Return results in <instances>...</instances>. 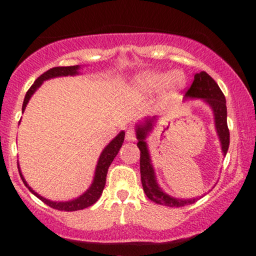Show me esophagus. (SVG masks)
Instances as JSON below:
<instances>
[{
    "mask_svg": "<svg viewBox=\"0 0 256 256\" xmlns=\"http://www.w3.org/2000/svg\"><path fill=\"white\" fill-rule=\"evenodd\" d=\"M125 140L128 142H134L136 140V134H134V130H128L125 134Z\"/></svg>",
    "mask_w": 256,
    "mask_h": 256,
    "instance_id": "obj_1",
    "label": "esophagus"
}]
</instances>
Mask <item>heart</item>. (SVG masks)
<instances>
[{
    "instance_id": "obj_1",
    "label": "heart",
    "mask_w": 256,
    "mask_h": 256,
    "mask_svg": "<svg viewBox=\"0 0 256 256\" xmlns=\"http://www.w3.org/2000/svg\"><path fill=\"white\" fill-rule=\"evenodd\" d=\"M186 78L180 71H172L167 74L156 71H146L134 78V89L142 94H152L161 89L162 96L167 98L184 88Z\"/></svg>"
}]
</instances>
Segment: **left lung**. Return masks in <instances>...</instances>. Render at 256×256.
Returning <instances> with one entry per match:
<instances>
[{
  "mask_svg": "<svg viewBox=\"0 0 256 256\" xmlns=\"http://www.w3.org/2000/svg\"><path fill=\"white\" fill-rule=\"evenodd\" d=\"M186 98H201L212 108L214 114V124H216V134L219 136L220 144H222V155H226L230 144V132L228 128V110H226V101L222 91L216 80L204 71L196 73L194 82L189 90L185 92ZM156 122V116L146 118L144 122L136 125V136L138 140L137 146L140 150V180L146 198L158 204L167 206V207H183V206L195 204L198 198H177L167 194L158 186L156 177H155L154 167L152 165L150 155H149L148 146L146 138L152 131L154 122Z\"/></svg>",
  "mask_w": 256,
  "mask_h": 256,
  "instance_id": "8db88e82",
  "label": "left lung"
}]
</instances>
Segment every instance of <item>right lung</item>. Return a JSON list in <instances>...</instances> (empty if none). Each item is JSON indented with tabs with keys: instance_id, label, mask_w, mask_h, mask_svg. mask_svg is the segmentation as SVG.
Here are the masks:
<instances>
[{
	"instance_id": "add662e5",
	"label": "right lung",
	"mask_w": 256,
	"mask_h": 256,
	"mask_svg": "<svg viewBox=\"0 0 256 256\" xmlns=\"http://www.w3.org/2000/svg\"><path fill=\"white\" fill-rule=\"evenodd\" d=\"M79 68H80V66H79V64H76V66L52 67V68L48 70L46 72H44L42 76H40V77L34 80V83L31 85V88L28 90V92H26L24 104H22V112L25 110L26 104H28V101H30L31 96L36 92V90L43 84L44 80H48V79L56 78V77H64V76H76L79 73ZM124 138H125V132L122 131L119 132L118 136L110 140V143H108V146H106L104 150H102L101 155H100L98 165H96V170H95V176H94V180L92 183H91L90 188L83 194V195H80L79 198L74 200H71V201L55 202V201H50V200L48 198H44L40 195H38V194L36 192H34V190L31 189V186H28V184L26 183L25 178L22 177V173L20 171V167L18 165L20 177H22V182H24V184L26 185V188H28V190H30L34 196H37L38 198L42 200L44 204H48L49 207L54 208V210H66V212H74V210H84V208L90 207V206L95 204V202L100 198V196L102 195V192H104V185H106V178H107L108 168H110L112 161L114 160V158H116V154L119 152V149L122 148V142H124Z\"/></svg>"
}]
</instances>
